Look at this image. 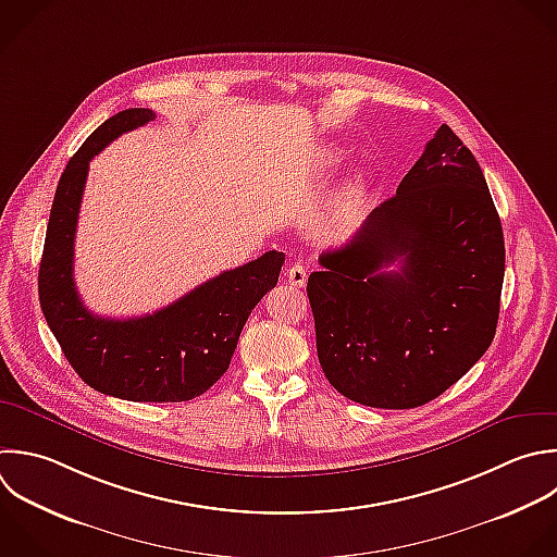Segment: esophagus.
<instances>
[{
	"mask_svg": "<svg viewBox=\"0 0 557 557\" xmlns=\"http://www.w3.org/2000/svg\"><path fill=\"white\" fill-rule=\"evenodd\" d=\"M287 281L289 285L294 287H305L307 283V268L302 263H294L289 270H287Z\"/></svg>",
	"mask_w": 557,
	"mask_h": 557,
	"instance_id": "esophagus-1",
	"label": "esophagus"
}]
</instances>
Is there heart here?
<instances>
[{
    "instance_id": "b5f03b06",
    "label": "heart",
    "mask_w": 557,
    "mask_h": 557,
    "mask_svg": "<svg viewBox=\"0 0 557 557\" xmlns=\"http://www.w3.org/2000/svg\"><path fill=\"white\" fill-rule=\"evenodd\" d=\"M335 161H337V159H335L333 154H326V157H324V165H329V168H331V165H335ZM363 189H366L363 181H355V183H350V185H348V189H346V200H348V202H352V200L361 198V196H363Z\"/></svg>"
}]
</instances>
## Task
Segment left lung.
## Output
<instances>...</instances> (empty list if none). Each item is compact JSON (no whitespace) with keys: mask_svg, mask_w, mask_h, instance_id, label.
<instances>
[{"mask_svg":"<svg viewBox=\"0 0 557 557\" xmlns=\"http://www.w3.org/2000/svg\"><path fill=\"white\" fill-rule=\"evenodd\" d=\"M307 283L329 383L379 409L420 407L487 350L505 244L483 172L442 124L422 157ZM394 262L398 271H387Z\"/></svg>","mask_w":557,"mask_h":557,"instance_id":"obj_1","label":"left lung"}]
</instances>
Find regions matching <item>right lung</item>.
Instances as JSON below:
<instances>
[{
    "instance_id": "right-lung-1",
    "label": "right lung",
    "mask_w": 557,
    "mask_h": 557,
    "mask_svg": "<svg viewBox=\"0 0 557 557\" xmlns=\"http://www.w3.org/2000/svg\"><path fill=\"white\" fill-rule=\"evenodd\" d=\"M152 120L150 109L122 111L70 159L48 222L39 298L67 361L87 385L135 403H181L205 394L228 370L250 311L276 287L285 255L270 250L141 318H100L83 305L74 283V239L89 163L113 139Z\"/></svg>"
}]
</instances>
